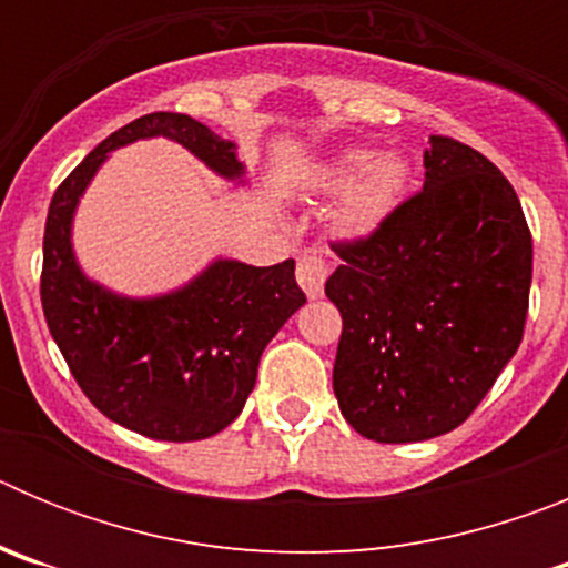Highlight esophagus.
Instances as JSON below:
<instances>
[{
  "label": "esophagus",
  "instance_id": "esophagus-1",
  "mask_svg": "<svg viewBox=\"0 0 568 568\" xmlns=\"http://www.w3.org/2000/svg\"><path fill=\"white\" fill-rule=\"evenodd\" d=\"M295 278H298L301 290L307 293V298H321L324 281H327V264L315 258V255H301L298 267H295Z\"/></svg>",
  "mask_w": 568,
  "mask_h": 568
}]
</instances>
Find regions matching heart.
I'll return each instance as SVG.
<instances>
[{
  "mask_svg": "<svg viewBox=\"0 0 568 568\" xmlns=\"http://www.w3.org/2000/svg\"><path fill=\"white\" fill-rule=\"evenodd\" d=\"M413 182V168L400 153L378 155L369 148H346L313 173V187L324 195H339L335 230L346 241L378 235L400 210Z\"/></svg>",
  "mask_w": 568,
  "mask_h": 568,
  "instance_id": "obj_1",
  "label": "heart"
}]
</instances>
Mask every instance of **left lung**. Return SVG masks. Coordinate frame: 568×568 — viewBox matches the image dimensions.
Listing matches in <instances>:
<instances>
[{"instance_id": "obj_1", "label": "left lung", "mask_w": 568, "mask_h": 568, "mask_svg": "<svg viewBox=\"0 0 568 568\" xmlns=\"http://www.w3.org/2000/svg\"><path fill=\"white\" fill-rule=\"evenodd\" d=\"M424 190L378 235L338 244L327 298L344 318L333 389L355 433L418 444L453 433L524 338L531 235L495 164L429 135Z\"/></svg>"}]
</instances>
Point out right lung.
Instances as JSON below:
<instances>
[{"label":"right lung","instance_id":"obj_1","mask_svg":"<svg viewBox=\"0 0 568 568\" xmlns=\"http://www.w3.org/2000/svg\"><path fill=\"white\" fill-rule=\"evenodd\" d=\"M170 139L224 182L247 184L239 148L184 113H150L84 155L53 193L44 224L42 307L48 329L90 404L113 424L155 440H202L247 404L264 346L307 295L295 261L253 267L213 258L182 287L122 295L90 278L73 250V219L110 153Z\"/></svg>","mask_w":568,"mask_h":568}]
</instances>
